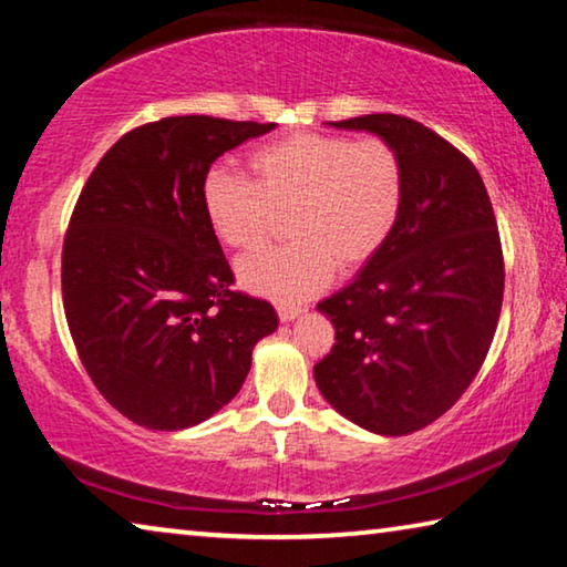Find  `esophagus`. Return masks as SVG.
Returning <instances> with one entry per match:
<instances>
[{
	"label": "esophagus",
	"mask_w": 567,
	"mask_h": 567,
	"mask_svg": "<svg viewBox=\"0 0 567 567\" xmlns=\"http://www.w3.org/2000/svg\"><path fill=\"white\" fill-rule=\"evenodd\" d=\"M302 312V308H295V305H277V316H280L282 322L295 320Z\"/></svg>",
	"instance_id": "34e87169"
}]
</instances>
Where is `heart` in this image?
I'll return each mask as SVG.
<instances>
[{"mask_svg": "<svg viewBox=\"0 0 567 567\" xmlns=\"http://www.w3.org/2000/svg\"><path fill=\"white\" fill-rule=\"evenodd\" d=\"M251 182L217 166L204 178L202 202L214 235L249 251L272 237L287 214L292 241L241 259L249 292L295 305L330 285L336 267L355 272L379 255L399 227L406 166L391 141L338 133H290L249 156Z\"/></svg>", "mask_w": 567, "mask_h": 567, "instance_id": "obj_1", "label": "heart"}]
</instances>
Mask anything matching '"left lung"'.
<instances>
[{
	"label": "left lung",
	"instance_id": "left-lung-1",
	"mask_svg": "<svg viewBox=\"0 0 567 567\" xmlns=\"http://www.w3.org/2000/svg\"><path fill=\"white\" fill-rule=\"evenodd\" d=\"M399 148L406 202L385 247L318 305L336 328L316 383L373 434L424 429L460 401L487 358L505 295V257L480 171L424 123L393 113L330 123Z\"/></svg>",
	"mask_w": 567,
	"mask_h": 567
}]
</instances>
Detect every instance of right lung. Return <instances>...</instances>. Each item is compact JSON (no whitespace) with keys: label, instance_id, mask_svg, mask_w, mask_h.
<instances>
[{"label":"right lung","instance_id":"obj_1","mask_svg":"<svg viewBox=\"0 0 567 567\" xmlns=\"http://www.w3.org/2000/svg\"><path fill=\"white\" fill-rule=\"evenodd\" d=\"M275 123L171 115L97 161L62 241V305L90 381L133 424L178 431L237 396L251 348L277 328L206 219L214 161Z\"/></svg>","mask_w":567,"mask_h":567}]
</instances>
